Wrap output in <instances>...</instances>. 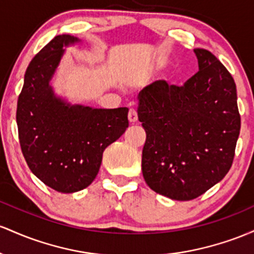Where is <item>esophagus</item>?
<instances>
[{
	"label": "esophagus",
	"mask_w": 254,
	"mask_h": 254,
	"mask_svg": "<svg viewBox=\"0 0 254 254\" xmlns=\"http://www.w3.org/2000/svg\"><path fill=\"white\" fill-rule=\"evenodd\" d=\"M128 120H129V122H132V124L136 122V120H138V114H136L135 109H129V112H128Z\"/></svg>",
	"instance_id": "esophagus-1"
}]
</instances>
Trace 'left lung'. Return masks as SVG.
Masks as SVG:
<instances>
[{"mask_svg":"<svg viewBox=\"0 0 254 254\" xmlns=\"http://www.w3.org/2000/svg\"><path fill=\"white\" fill-rule=\"evenodd\" d=\"M199 70L184 86L158 80L139 93L146 132L141 169L147 186L192 200L229 172L241 120L234 79L213 54L194 49Z\"/></svg>","mask_w":254,"mask_h":254,"instance_id":"left-lung-1","label":"left lung"}]
</instances>
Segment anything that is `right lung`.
<instances>
[{"label":"right lung","instance_id":"right-lung-1","mask_svg":"<svg viewBox=\"0 0 254 254\" xmlns=\"http://www.w3.org/2000/svg\"><path fill=\"white\" fill-rule=\"evenodd\" d=\"M56 36L32 59L18 98L16 124L22 155L43 184L61 193L86 189L98 174L105 147L128 127V108L72 105L54 93L50 80L64 47L79 43Z\"/></svg>","mask_w":254,"mask_h":254}]
</instances>
